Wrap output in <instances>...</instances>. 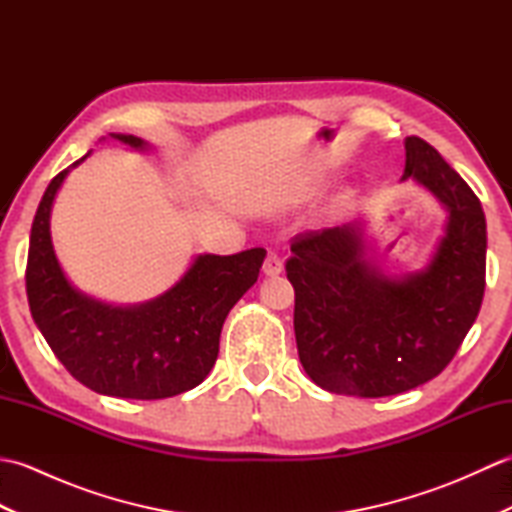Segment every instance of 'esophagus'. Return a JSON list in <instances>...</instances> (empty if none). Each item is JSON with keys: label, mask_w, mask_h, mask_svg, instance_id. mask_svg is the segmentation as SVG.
Returning <instances> with one entry per match:
<instances>
[{"label": "esophagus", "mask_w": 512, "mask_h": 512, "mask_svg": "<svg viewBox=\"0 0 512 512\" xmlns=\"http://www.w3.org/2000/svg\"><path fill=\"white\" fill-rule=\"evenodd\" d=\"M281 270H284V262H281V257L277 253H268L266 262H264V275L266 277H277Z\"/></svg>", "instance_id": "1"}]
</instances>
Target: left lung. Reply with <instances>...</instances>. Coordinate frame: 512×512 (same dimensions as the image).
I'll list each match as a JSON object with an SVG mask.
<instances>
[{"label": "left lung", "mask_w": 512, "mask_h": 512, "mask_svg": "<svg viewBox=\"0 0 512 512\" xmlns=\"http://www.w3.org/2000/svg\"><path fill=\"white\" fill-rule=\"evenodd\" d=\"M447 211L422 270L387 277L367 257L365 224L292 239L299 361L334 394L380 398L436 378L477 319L486 286V217L477 195L429 143L405 138V173Z\"/></svg>", "instance_id": "obj_1"}]
</instances>
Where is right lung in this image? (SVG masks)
Masks as SVG:
<instances>
[{
    "label": "right lung",
    "mask_w": 512,
    "mask_h": 512,
    "mask_svg": "<svg viewBox=\"0 0 512 512\" xmlns=\"http://www.w3.org/2000/svg\"><path fill=\"white\" fill-rule=\"evenodd\" d=\"M138 151L143 138L112 134ZM48 184L32 222L26 292L32 319L63 367L96 394L158 400L198 387L220 352L226 314L255 284L266 250L198 255L187 273L160 297L112 306L74 288L54 255L50 213L63 180L88 158Z\"/></svg>",
    "instance_id": "obj_1"
}]
</instances>
